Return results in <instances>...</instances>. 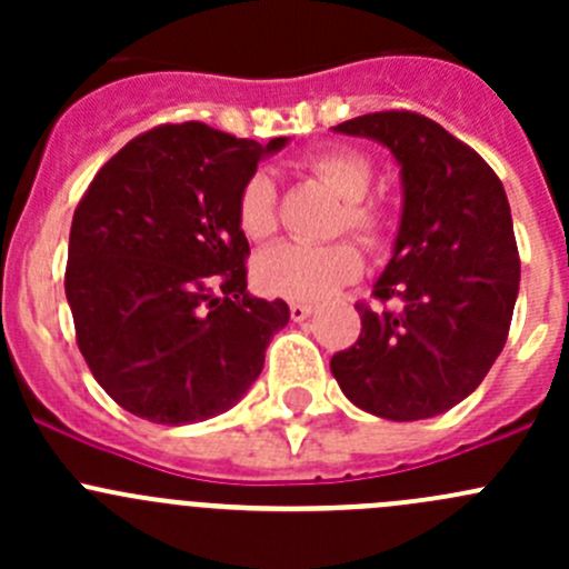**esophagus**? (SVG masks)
Returning <instances> with one entry per match:
<instances>
[{
    "instance_id": "1",
    "label": "esophagus",
    "mask_w": 569,
    "mask_h": 569,
    "mask_svg": "<svg viewBox=\"0 0 569 569\" xmlns=\"http://www.w3.org/2000/svg\"><path fill=\"white\" fill-rule=\"evenodd\" d=\"M289 313H291V319H295V321H302V319L311 317L313 306H308V302H291Z\"/></svg>"
}]
</instances>
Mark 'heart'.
<instances>
[{"label":"heart","mask_w":569,"mask_h":569,"mask_svg":"<svg viewBox=\"0 0 569 569\" xmlns=\"http://www.w3.org/2000/svg\"><path fill=\"white\" fill-rule=\"evenodd\" d=\"M306 168L343 198L336 231H352L369 250H382L393 237V211L371 198L375 162L355 148H325L308 157ZM237 222L250 242H263L278 231V187L272 176L256 170L244 178L237 198ZM363 272V252L352 239L330 244L283 242L252 261V280L261 291L286 300H321L336 295Z\"/></svg>","instance_id":"1"}]
</instances>
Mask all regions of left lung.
Returning a JSON list of instances; mask_svg holds the SVG:
<instances>
[{"mask_svg":"<svg viewBox=\"0 0 569 569\" xmlns=\"http://www.w3.org/2000/svg\"><path fill=\"white\" fill-rule=\"evenodd\" d=\"M336 131L391 148L405 209L371 291L382 308L355 306L360 336L332 355V377L371 416H440L479 388L507 343L520 286L507 192L473 148L427 114L386 109Z\"/></svg>","mask_w":569,"mask_h":569,"instance_id":"1","label":"left lung"}]
</instances>
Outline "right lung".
<instances>
[{
    "mask_svg": "<svg viewBox=\"0 0 569 569\" xmlns=\"http://www.w3.org/2000/svg\"><path fill=\"white\" fill-rule=\"evenodd\" d=\"M283 146L162 123L84 189L66 297L84 363L123 410L168 427L206 421L261 375L289 306L248 295L237 198L258 159Z\"/></svg>",
    "mask_w": 569,
    "mask_h": 569,
    "instance_id": "right-lung-1",
    "label": "right lung"
}]
</instances>
